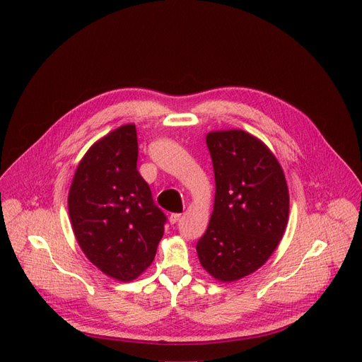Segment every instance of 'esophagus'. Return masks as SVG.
I'll list each match as a JSON object with an SVG mask.
<instances>
[{"label": "esophagus", "instance_id": "obj_1", "mask_svg": "<svg viewBox=\"0 0 362 362\" xmlns=\"http://www.w3.org/2000/svg\"><path fill=\"white\" fill-rule=\"evenodd\" d=\"M180 218H182V214H172V215H170V223L175 225L176 222H179Z\"/></svg>", "mask_w": 362, "mask_h": 362}]
</instances>
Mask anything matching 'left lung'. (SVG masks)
I'll list each match as a JSON object with an SVG mask.
<instances>
[{"label": "left lung", "instance_id": "8db88e82", "mask_svg": "<svg viewBox=\"0 0 362 362\" xmlns=\"http://www.w3.org/2000/svg\"><path fill=\"white\" fill-rule=\"evenodd\" d=\"M214 172L211 222L197 240L202 267L223 282L261 268L286 228L289 194L282 168L269 148L243 130L206 136Z\"/></svg>", "mask_w": 362, "mask_h": 362}]
</instances>
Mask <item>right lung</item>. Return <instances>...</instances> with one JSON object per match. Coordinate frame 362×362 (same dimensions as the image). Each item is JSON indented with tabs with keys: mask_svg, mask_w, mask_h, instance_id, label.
I'll list each match as a JSON object with an SVG mask.
<instances>
[{
	"mask_svg": "<svg viewBox=\"0 0 362 362\" xmlns=\"http://www.w3.org/2000/svg\"><path fill=\"white\" fill-rule=\"evenodd\" d=\"M137 132L126 124L94 143L69 193L77 242L101 272L127 282L156 256L166 215L137 170Z\"/></svg>",
	"mask_w": 362,
	"mask_h": 362,
	"instance_id": "right-lung-1",
	"label": "right lung"
}]
</instances>
